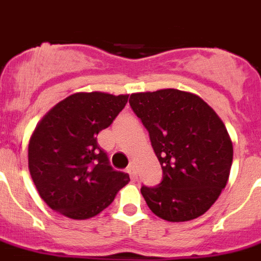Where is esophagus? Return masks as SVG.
Here are the masks:
<instances>
[{
  "instance_id": "1",
  "label": "esophagus",
  "mask_w": 261,
  "mask_h": 261,
  "mask_svg": "<svg viewBox=\"0 0 261 261\" xmlns=\"http://www.w3.org/2000/svg\"><path fill=\"white\" fill-rule=\"evenodd\" d=\"M127 172H128V174H130V176H131V177H133V178H137V177H138L137 169H135V165H134V164L128 165Z\"/></svg>"
}]
</instances>
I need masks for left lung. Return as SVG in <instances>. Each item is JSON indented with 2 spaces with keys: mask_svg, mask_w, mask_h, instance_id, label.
Returning a JSON list of instances; mask_svg holds the SVG:
<instances>
[{
  "mask_svg": "<svg viewBox=\"0 0 261 261\" xmlns=\"http://www.w3.org/2000/svg\"><path fill=\"white\" fill-rule=\"evenodd\" d=\"M128 102L163 169L158 187L140 189L151 212L168 222L205 214L230 176L234 149L225 123L201 97L184 90L133 93Z\"/></svg>",
  "mask_w": 261,
  "mask_h": 261,
  "instance_id": "left-lung-1",
  "label": "left lung"
}]
</instances>
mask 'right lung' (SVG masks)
I'll list each match as a JSON object with an SVG mask.
<instances>
[{"label": "right lung", "instance_id": "right-lung-1", "mask_svg": "<svg viewBox=\"0 0 261 261\" xmlns=\"http://www.w3.org/2000/svg\"><path fill=\"white\" fill-rule=\"evenodd\" d=\"M128 94L80 92L64 98L36 124L29 142V169L39 196L52 210L89 219L128 184L114 171L97 135L113 123Z\"/></svg>", "mask_w": 261, "mask_h": 261}]
</instances>
